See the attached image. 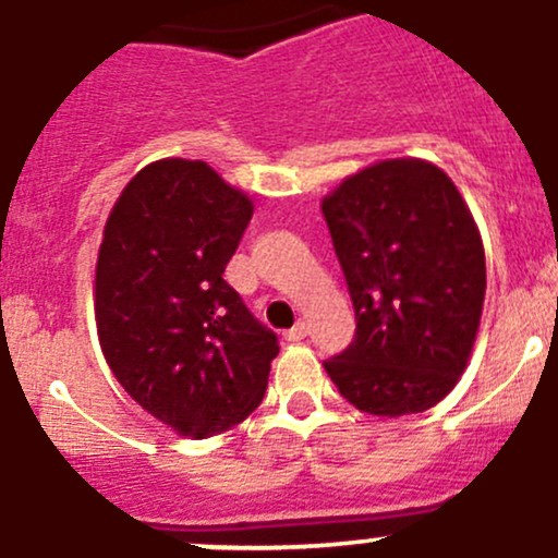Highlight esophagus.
I'll return each mask as SVG.
<instances>
[{
	"mask_svg": "<svg viewBox=\"0 0 558 558\" xmlns=\"http://www.w3.org/2000/svg\"><path fill=\"white\" fill-rule=\"evenodd\" d=\"M305 335H308V325H305V322H298L295 327H292V329H287V332H284V338L290 340V343H298V340H303Z\"/></svg>",
	"mask_w": 558,
	"mask_h": 558,
	"instance_id": "obj_1",
	"label": "esophagus"
}]
</instances>
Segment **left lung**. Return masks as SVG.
I'll list each match as a JSON object with an SVG mask.
<instances>
[{"mask_svg":"<svg viewBox=\"0 0 558 558\" xmlns=\"http://www.w3.org/2000/svg\"><path fill=\"white\" fill-rule=\"evenodd\" d=\"M349 284L356 335L327 375L377 417L439 404L469 367L487 266L482 233L445 170L383 159L322 199Z\"/></svg>","mask_w":558,"mask_h":558,"instance_id":"left-lung-1","label":"left lung"}]
</instances>
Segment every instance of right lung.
<instances>
[{"label": "right lung", "instance_id": "add662e5", "mask_svg": "<svg viewBox=\"0 0 558 558\" xmlns=\"http://www.w3.org/2000/svg\"><path fill=\"white\" fill-rule=\"evenodd\" d=\"M253 199L207 161L159 159L113 202L95 325L113 377L178 436L207 439L263 401L277 335L223 279Z\"/></svg>", "mask_w": 558, "mask_h": 558}]
</instances>
